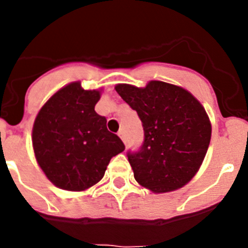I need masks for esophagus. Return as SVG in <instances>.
Here are the masks:
<instances>
[{"label": "esophagus", "mask_w": 248, "mask_h": 248, "mask_svg": "<svg viewBox=\"0 0 248 248\" xmlns=\"http://www.w3.org/2000/svg\"><path fill=\"white\" fill-rule=\"evenodd\" d=\"M118 135H119L120 139H122L123 141H124V143H125V139H126V138H125V131H124V130H120L119 133H118Z\"/></svg>", "instance_id": "34e87169"}]
</instances>
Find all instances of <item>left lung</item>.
I'll use <instances>...</instances> for the list:
<instances>
[{
  "instance_id": "8db88e82",
  "label": "left lung",
  "mask_w": 248,
  "mask_h": 248,
  "mask_svg": "<svg viewBox=\"0 0 248 248\" xmlns=\"http://www.w3.org/2000/svg\"><path fill=\"white\" fill-rule=\"evenodd\" d=\"M115 91L143 124V145L126 153L135 180L154 192L183 187L198 172L211 139L202 105L185 89L160 80L145 88L118 84Z\"/></svg>"
}]
</instances>
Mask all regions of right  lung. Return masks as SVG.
<instances>
[{
    "label": "right lung",
    "mask_w": 248,
    "mask_h": 248,
    "mask_svg": "<svg viewBox=\"0 0 248 248\" xmlns=\"http://www.w3.org/2000/svg\"><path fill=\"white\" fill-rule=\"evenodd\" d=\"M98 91L79 82L65 85L42 107L32 131L34 155L46 176L69 191L88 189L104 176L109 161L124 151L107 119L94 110Z\"/></svg>",
    "instance_id": "1"
}]
</instances>
